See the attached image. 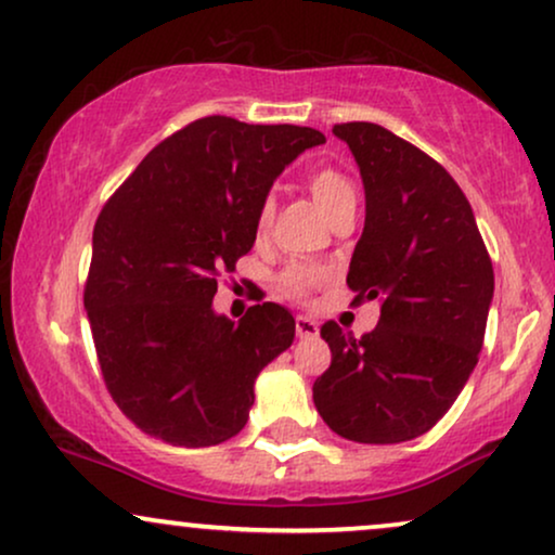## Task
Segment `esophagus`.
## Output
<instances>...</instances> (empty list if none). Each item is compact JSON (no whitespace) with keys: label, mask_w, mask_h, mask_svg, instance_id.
Here are the masks:
<instances>
[{"label":"esophagus","mask_w":555,"mask_h":555,"mask_svg":"<svg viewBox=\"0 0 555 555\" xmlns=\"http://www.w3.org/2000/svg\"><path fill=\"white\" fill-rule=\"evenodd\" d=\"M297 335H299V338H318L320 325L312 318H305V314H299V318H297Z\"/></svg>","instance_id":"1"}]
</instances>
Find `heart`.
<instances>
[{"instance_id": "heart-1", "label": "heart", "mask_w": 555, "mask_h": 555, "mask_svg": "<svg viewBox=\"0 0 555 555\" xmlns=\"http://www.w3.org/2000/svg\"><path fill=\"white\" fill-rule=\"evenodd\" d=\"M307 189H310L312 199L318 202L322 212L330 217V222H333L343 209L356 207V199H359L353 181L335 166H318L314 171H310V177H307ZM273 209H276V202H273V196H266L261 207H258L256 217L258 235H263L266 230H269L273 220ZM320 279L322 273L318 269H312V266L292 263L289 269L282 273V282L279 284H282V292L289 294V297H307V292H310Z\"/></svg>"}]
</instances>
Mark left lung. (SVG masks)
I'll use <instances>...</instances> for the list:
<instances>
[{
	"label": "left lung",
	"mask_w": 555,
	"mask_h": 555,
	"mask_svg": "<svg viewBox=\"0 0 555 555\" xmlns=\"http://www.w3.org/2000/svg\"><path fill=\"white\" fill-rule=\"evenodd\" d=\"M366 192V222L348 269L359 297L382 301L378 325L320 335L333 353L312 387L320 417L356 443H402L451 410L479 361L494 269L472 205L427 153L374 122H343Z\"/></svg>",
	"instance_id": "1"
}]
</instances>
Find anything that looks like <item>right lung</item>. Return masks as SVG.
Instances as JSON below:
<instances>
[{"label": "right lung", "instance_id": "obj_1", "mask_svg": "<svg viewBox=\"0 0 555 555\" xmlns=\"http://www.w3.org/2000/svg\"><path fill=\"white\" fill-rule=\"evenodd\" d=\"M325 135L297 125L202 117L158 143L96 217L83 307L112 399L151 438L225 443L254 384L294 340L273 301L237 322L212 310L217 271L256 243L279 173Z\"/></svg>", "mask_w": 555, "mask_h": 555}]
</instances>
